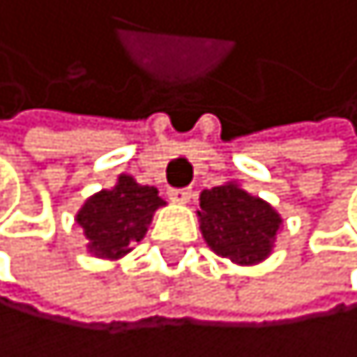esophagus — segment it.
<instances>
[{
  "mask_svg": "<svg viewBox=\"0 0 357 357\" xmlns=\"http://www.w3.org/2000/svg\"><path fill=\"white\" fill-rule=\"evenodd\" d=\"M190 197H192V190L190 188H181V190H169V199L176 204H188Z\"/></svg>",
  "mask_w": 357,
  "mask_h": 357,
  "instance_id": "obj_1",
  "label": "esophagus"
}]
</instances>
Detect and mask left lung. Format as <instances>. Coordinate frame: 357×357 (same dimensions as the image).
<instances>
[{
    "label": "left lung",
    "instance_id": "left-lung-1",
    "mask_svg": "<svg viewBox=\"0 0 357 357\" xmlns=\"http://www.w3.org/2000/svg\"><path fill=\"white\" fill-rule=\"evenodd\" d=\"M199 206V229L215 255L238 266H255L273 252L282 218L261 197L250 195L229 181L204 190Z\"/></svg>",
    "mask_w": 357,
    "mask_h": 357
}]
</instances>
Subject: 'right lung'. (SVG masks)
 <instances>
[{
  "label": "right lung",
  "mask_w": 357,
  "mask_h": 357,
  "mask_svg": "<svg viewBox=\"0 0 357 357\" xmlns=\"http://www.w3.org/2000/svg\"><path fill=\"white\" fill-rule=\"evenodd\" d=\"M165 206L153 185H139L121 174L112 190H100L77 211V225L89 241L86 250L98 259H121L139 243L151 225L155 208Z\"/></svg>",
  "instance_id": "obj_1"
}]
</instances>
